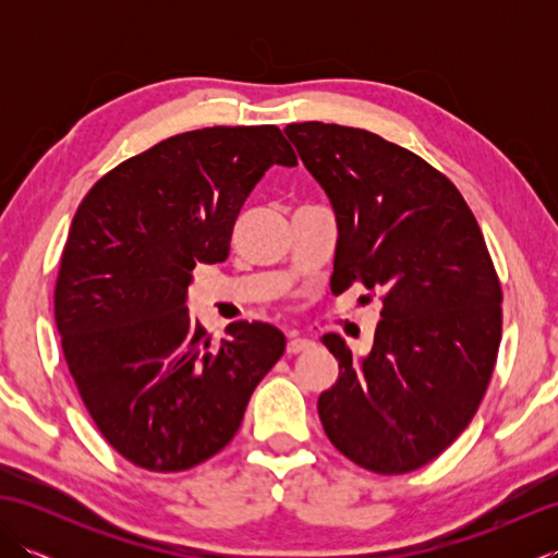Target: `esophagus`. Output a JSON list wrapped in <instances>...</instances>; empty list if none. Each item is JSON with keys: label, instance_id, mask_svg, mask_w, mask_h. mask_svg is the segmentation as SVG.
Instances as JSON below:
<instances>
[{"label": "esophagus", "instance_id": "1", "mask_svg": "<svg viewBox=\"0 0 558 558\" xmlns=\"http://www.w3.org/2000/svg\"><path fill=\"white\" fill-rule=\"evenodd\" d=\"M314 345V342L310 338H292L288 342V354H300L304 350H310Z\"/></svg>", "mask_w": 558, "mask_h": 558}]
</instances>
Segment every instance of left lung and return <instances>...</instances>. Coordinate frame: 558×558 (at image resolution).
Returning <instances> with one entry per match:
<instances>
[{
	"label": "left lung",
	"mask_w": 558,
	"mask_h": 558,
	"mask_svg": "<svg viewBox=\"0 0 558 558\" xmlns=\"http://www.w3.org/2000/svg\"><path fill=\"white\" fill-rule=\"evenodd\" d=\"M288 138L336 210L330 288L381 290L374 345L354 357L322 338L338 381L318 417L342 456L405 475L465 432L501 342V282L465 198L444 172L364 129L302 122Z\"/></svg>",
	"instance_id": "8db88e82"
}]
</instances>
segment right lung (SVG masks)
<instances>
[{"instance_id": "add662e5", "label": "right lung", "mask_w": 558, "mask_h": 558, "mask_svg": "<svg viewBox=\"0 0 558 558\" xmlns=\"http://www.w3.org/2000/svg\"><path fill=\"white\" fill-rule=\"evenodd\" d=\"M270 165L278 126H208L117 165L81 201L59 260L54 322L78 396L117 453L182 472L232 441L286 336L234 322L213 342L186 310L196 264H220Z\"/></svg>"}]
</instances>
